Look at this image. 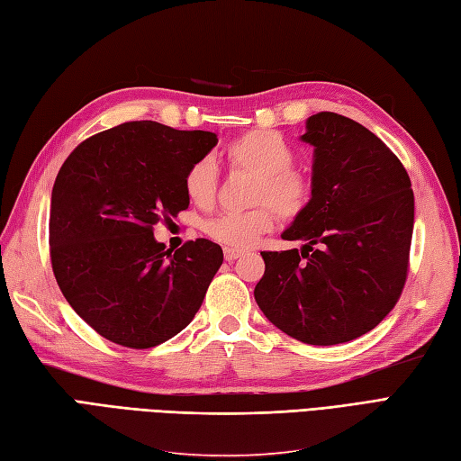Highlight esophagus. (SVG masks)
I'll use <instances>...</instances> for the list:
<instances>
[{
    "instance_id": "1",
    "label": "esophagus",
    "mask_w": 461,
    "mask_h": 461,
    "mask_svg": "<svg viewBox=\"0 0 461 461\" xmlns=\"http://www.w3.org/2000/svg\"><path fill=\"white\" fill-rule=\"evenodd\" d=\"M243 255V251H240V249H230V248H226L223 249V257H226V261H235L238 259V257H241Z\"/></svg>"
}]
</instances>
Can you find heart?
I'll return each mask as SVG.
<instances>
[{
  "instance_id": "1",
  "label": "heart",
  "mask_w": 461,
  "mask_h": 461,
  "mask_svg": "<svg viewBox=\"0 0 461 461\" xmlns=\"http://www.w3.org/2000/svg\"><path fill=\"white\" fill-rule=\"evenodd\" d=\"M226 158L235 170L255 176L249 202L257 208L228 212L204 223L213 241L230 249H248L275 226V212L294 220L310 202V180L294 165V151L285 139L267 130H251L226 147ZM185 192L196 208L208 210L218 196V168L210 157L192 163L185 175Z\"/></svg>"
}]
</instances>
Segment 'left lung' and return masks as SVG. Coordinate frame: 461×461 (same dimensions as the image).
I'll return each instance as SVG.
<instances>
[{
    "mask_svg": "<svg viewBox=\"0 0 461 461\" xmlns=\"http://www.w3.org/2000/svg\"><path fill=\"white\" fill-rule=\"evenodd\" d=\"M312 198L281 238L301 249L261 251L263 314L291 338L336 346L375 328L409 273L414 194L401 160L367 127L334 112L306 120Z\"/></svg>",
    "mask_w": 461,
    "mask_h": 461,
    "instance_id": "obj_1",
    "label": "left lung"
}]
</instances>
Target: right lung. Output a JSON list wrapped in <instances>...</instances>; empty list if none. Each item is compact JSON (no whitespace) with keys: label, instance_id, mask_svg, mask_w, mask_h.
I'll use <instances>...</instances> for the list:
<instances>
[{"label":"right lung","instance_id":"obj_1","mask_svg":"<svg viewBox=\"0 0 461 461\" xmlns=\"http://www.w3.org/2000/svg\"><path fill=\"white\" fill-rule=\"evenodd\" d=\"M216 133L127 122L82 141L50 196L55 279L86 324L123 348L147 349L185 330L223 261L218 243L186 241L175 255L153 235L190 200L185 175Z\"/></svg>","mask_w":461,"mask_h":461}]
</instances>
